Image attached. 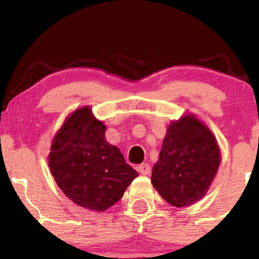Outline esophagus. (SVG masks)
I'll use <instances>...</instances> for the list:
<instances>
[{"instance_id": "34e87169", "label": "esophagus", "mask_w": 259, "mask_h": 259, "mask_svg": "<svg viewBox=\"0 0 259 259\" xmlns=\"http://www.w3.org/2000/svg\"><path fill=\"white\" fill-rule=\"evenodd\" d=\"M139 171L142 175H148L151 173V165L148 163H144V164H141L139 167Z\"/></svg>"}]
</instances>
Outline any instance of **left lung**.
Masks as SVG:
<instances>
[{
    "mask_svg": "<svg viewBox=\"0 0 259 259\" xmlns=\"http://www.w3.org/2000/svg\"><path fill=\"white\" fill-rule=\"evenodd\" d=\"M221 159L214 134L187 113L169 124L151 181L169 204L189 207L206 196Z\"/></svg>",
    "mask_w": 259,
    "mask_h": 259,
    "instance_id": "1",
    "label": "left lung"
}]
</instances>
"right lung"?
I'll list each match as a JSON object with an SVG mask.
<instances>
[{
    "label": "right lung",
    "instance_id": "1",
    "mask_svg": "<svg viewBox=\"0 0 259 259\" xmlns=\"http://www.w3.org/2000/svg\"><path fill=\"white\" fill-rule=\"evenodd\" d=\"M107 126L91 107L75 109L52 140L49 167L63 194L78 206L103 212L139 177L117 146L106 141Z\"/></svg>",
    "mask_w": 259,
    "mask_h": 259
}]
</instances>
